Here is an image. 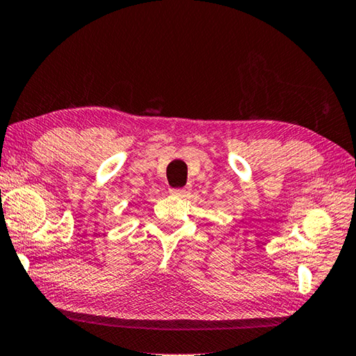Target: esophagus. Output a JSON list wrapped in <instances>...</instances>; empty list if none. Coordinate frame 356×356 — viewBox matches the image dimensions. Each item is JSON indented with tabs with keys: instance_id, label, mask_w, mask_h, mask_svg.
Segmentation results:
<instances>
[{
	"instance_id": "34e87169",
	"label": "esophagus",
	"mask_w": 356,
	"mask_h": 356,
	"mask_svg": "<svg viewBox=\"0 0 356 356\" xmlns=\"http://www.w3.org/2000/svg\"><path fill=\"white\" fill-rule=\"evenodd\" d=\"M170 193L173 196H183L186 193V188H172Z\"/></svg>"
}]
</instances>
